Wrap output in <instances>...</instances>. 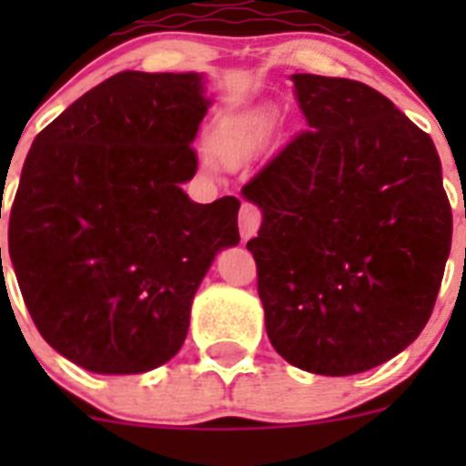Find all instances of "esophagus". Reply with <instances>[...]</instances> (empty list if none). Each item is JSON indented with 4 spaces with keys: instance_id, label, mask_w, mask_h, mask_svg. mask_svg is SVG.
<instances>
[{
    "instance_id": "esophagus-1",
    "label": "esophagus",
    "mask_w": 466,
    "mask_h": 466,
    "mask_svg": "<svg viewBox=\"0 0 466 466\" xmlns=\"http://www.w3.org/2000/svg\"><path fill=\"white\" fill-rule=\"evenodd\" d=\"M238 226H240V238L242 240H249L261 226V212H258L254 205H242L240 208V217H238Z\"/></svg>"
}]
</instances>
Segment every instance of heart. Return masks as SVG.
Instances as JSON below:
<instances>
[{
  "instance_id": "heart-1",
  "label": "heart",
  "mask_w": 466,
  "mask_h": 466,
  "mask_svg": "<svg viewBox=\"0 0 466 466\" xmlns=\"http://www.w3.org/2000/svg\"><path fill=\"white\" fill-rule=\"evenodd\" d=\"M273 114L268 109H247L224 118L212 135L214 154L226 166H240L257 158L268 142Z\"/></svg>"
}]
</instances>
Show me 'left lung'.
Returning <instances> with one entry per match:
<instances>
[{
    "label": "left lung",
    "mask_w": 466,
    "mask_h": 466,
    "mask_svg": "<svg viewBox=\"0 0 466 466\" xmlns=\"http://www.w3.org/2000/svg\"><path fill=\"white\" fill-rule=\"evenodd\" d=\"M308 133L242 187L261 209L247 242L278 355L355 376L409 348L434 308L452 214L427 133L371 86L291 76Z\"/></svg>",
    "instance_id": "8db88e82"
}]
</instances>
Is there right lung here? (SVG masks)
Segmentation results:
<instances>
[{
    "instance_id": "right-lung-1",
    "label": "right lung",
    "mask_w": 466,
    "mask_h": 466,
    "mask_svg": "<svg viewBox=\"0 0 466 466\" xmlns=\"http://www.w3.org/2000/svg\"><path fill=\"white\" fill-rule=\"evenodd\" d=\"M205 81L114 74L25 158L8 257L44 340L86 371L130 376L170 361L214 257L240 242L238 198L200 205L182 188L212 105Z\"/></svg>"
}]
</instances>
